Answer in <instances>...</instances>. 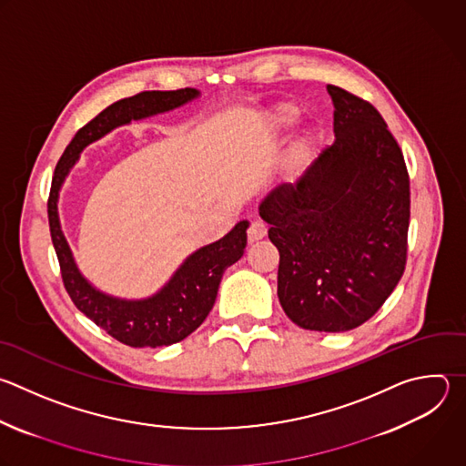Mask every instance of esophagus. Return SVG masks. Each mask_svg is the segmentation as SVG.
Masks as SVG:
<instances>
[{
  "label": "esophagus",
  "instance_id": "obj_1",
  "mask_svg": "<svg viewBox=\"0 0 466 466\" xmlns=\"http://www.w3.org/2000/svg\"><path fill=\"white\" fill-rule=\"evenodd\" d=\"M248 241L250 243H254V241H259V239H263L265 236H267V225L263 223V221H252L250 223V227H248Z\"/></svg>",
  "mask_w": 466,
  "mask_h": 466
}]
</instances>
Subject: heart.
<instances>
[{
	"mask_svg": "<svg viewBox=\"0 0 466 466\" xmlns=\"http://www.w3.org/2000/svg\"><path fill=\"white\" fill-rule=\"evenodd\" d=\"M298 118V111L292 106H281L272 115V122L278 127H290Z\"/></svg>",
	"mask_w": 466,
	"mask_h": 466,
	"instance_id": "1",
	"label": "heart"
}]
</instances>
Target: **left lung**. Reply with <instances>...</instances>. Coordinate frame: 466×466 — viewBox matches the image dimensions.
Listing matches in <instances>:
<instances>
[{
  "mask_svg": "<svg viewBox=\"0 0 466 466\" xmlns=\"http://www.w3.org/2000/svg\"><path fill=\"white\" fill-rule=\"evenodd\" d=\"M328 93L335 142L294 185L274 188L259 216L279 252L285 315L340 333L368 322L404 274L410 176L380 113L339 86Z\"/></svg>",
  "mask_w": 466,
  "mask_h": 466,
  "instance_id": "1",
  "label": "left lung"
}]
</instances>
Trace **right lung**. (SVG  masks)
Listing matches in <instances>:
<instances>
[{"mask_svg":"<svg viewBox=\"0 0 466 466\" xmlns=\"http://www.w3.org/2000/svg\"><path fill=\"white\" fill-rule=\"evenodd\" d=\"M198 95L199 91L192 87L176 91H142L113 102L76 131L55 168L47 199V216L64 287L78 311L115 340L131 348H161L181 342L205 322L214 307L225 270L243 256L248 223L239 221L225 238L194 252L165 289L155 296L127 301L96 290L78 272L58 221V190L87 144L104 137L116 126L170 111Z\"/></svg>","mask_w":466,"mask_h":466,"instance_id":"add662e5","label":"right lung"}]
</instances>
